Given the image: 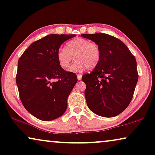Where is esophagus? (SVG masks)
Returning a JSON list of instances; mask_svg holds the SVG:
<instances>
[{"label": "esophagus", "mask_w": 155, "mask_h": 155, "mask_svg": "<svg viewBox=\"0 0 155 155\" xmlns=\"http://www.w3.org/2000/svg\"><path fill=\"white\" fill-rule=\"evenodd\" d=\"M81 78H82V75L81 74H77L78 80H81Z\"/></svg>", "instance_id": "1"}]
</instances>
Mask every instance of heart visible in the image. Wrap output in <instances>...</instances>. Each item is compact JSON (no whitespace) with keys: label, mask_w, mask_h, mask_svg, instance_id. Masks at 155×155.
Segmentation results:
<instances>
[{"label":"heart","mask_w":155,"mask_h":155,"mask_svg":"<svg viewBox=\"0 0 155 155\" xmlns=\"http://www.w3.org/2000/svg\"><path fill=\"white\" fill-rule=\"evenodd\" d=\"M101 48L97 44L84 38H74L66 43L65 48L60 47L56 58L62 68H69L75 58L77 61L70 68V71H81L85 69L92 70L100 63Z\"/></svg>","instance_id":"obj_1"}]
</instances>
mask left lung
Returning a JSON list of instances; mask_svg holds the SVG:
<instances>
[{"mask_svg": "<svg viewBox=\"0 0 155 155\" xmlns=\"http://www.w3.org/2000/svg\"><path fill=\"white\" fill-rule=\"evenodd\" d=\"M101 48L98 65L82 80L90 110L100 116L115 117L126 109L138 82L137 61L127 47L119 39L104 33L81 34Z\"/></svg>", "mask_w": 155, "mask_h": 155, "instance_id": "1", "label": "left lung"}]
</instances>
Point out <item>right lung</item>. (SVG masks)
<instances>
[{
  "label": "right lung",
  "mask_w": 155,
  "mask_h": 155,
  "mask_svg": "<svg viewBox=\"0 0 155 155\" xmlns=\"http://www.w3.org/2000/svg\"><path fill=\"white\" fill-rule=\"evenodd\" d=\"M75 35L51 34L32 43L18 61L16 82L25 108L37 118L50 121L61 117L77 82V74L64 70L57 51Z\"/></svg>",
  "instance_id": "obj_1"
}]
</instances>
